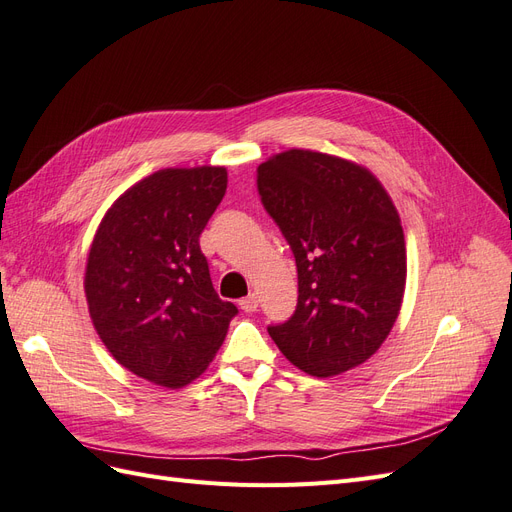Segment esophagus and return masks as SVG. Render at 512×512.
Returning a JSON list of instances; mask_svg holds the SVG:
<instances>
[{
  "instance_id": "esophagus-1",
  "label": "esophagus",
  "mask_w": 512,
  "mask_h": 512,
  "mask_svg": "<svg viewBox=\"0 0 512 512\" xmlns=\"http://www.w3.org/2000/svg\"><path fill=\"white\" fill-rule=\"evenodd\" d=\"M257 306H259V300H257L255 293H249V295H246V298L240 300V308H242L244 312H255Z\"/></svg>"
}]
</instances>
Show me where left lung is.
<instances>
[{
	"label": "left lung",
	"mask_w": 512,
	"mask_h": 512,
	"mask_svg": "<svg viewBox=\"0 0 512 512\" xmlns=\"http://www.w3.org/2000/svg\"><path fill=\"white\" fill-rule=\"evenodd\" d=\"M261 204L298 266V306L268 334L295 368L327 378L370 359L400 315L406 242L378 178L304 148L257 168Z\"/></svg>",
	"instance_id": "1"
}]
</instances>
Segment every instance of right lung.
I'll use <instances>...</instances> for the list:
<instances>
[{"label":"right lung","instance_id":"add662e5","mask_svg":"<svg viewBox=\"0 0 512 512\" xmlns=\"http://www.w3.org/2000/svg\"><path fill=\"white\" fill-rule=\"evenodd\" d=\"M227 189L219 166L166 168L129 187L97 227L85 272L95 332L123 368L178 389L238 315L212 287L200 234Z\"/></svg>","mask_w":512,"mask_h":512}]
</instances>
